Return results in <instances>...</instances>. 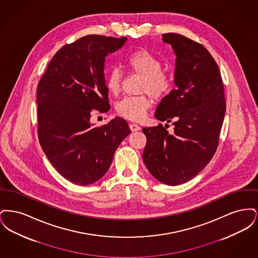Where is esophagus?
Wrapping results in <instances>:
<instances>
[{
  "instance_id": "esophagus-1",
  "label": "esophagus",
  "mask_w": 258,
  "mask_h": 258,
  "mask_svg": "<svg viewBox=\"0 0 258 258\" xmlns=\"http://www.w3.org/2000/svg\"><path fill=\"white\" fill-rule=\"evenodd\" d=\"M130 128L131 131L134 133V132H137V131H140V126L135 124V123H130Z\"/></svg>"
}]
</instances>
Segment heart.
<instances>
[{"label":"heart","mask_w":258,"mask_h":258,"mask_svg":"<svg viewBox=\"0 0 258 258\" xmlns=\"http://www.w3.org/2000/svg\"><path fill=\"white\" fill-rule=\"evenodd\" d=\"M125 66L130 73L142 76L139 92L143 95L135 98H124L116 105L119 116L133 122L143 120L152 105L150 95L156 100L165 98L173 88L172 77L163 72L159 58L146 50L138 49L132 53ZM123 76L118 69H112L105 76V86L112 95L121 92Z\"/></svg>","instance_id":"obj_1"}]
</instances>
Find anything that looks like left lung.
<instances>
[{"label": "left lung", "instance_id": "obj_1", "mask_svg": "<svg viewBox=\"0 0 258 258\" xmlns=\"http://www.w3.org/2000/svg\"><path fill=\"white\" fill-rule=\"evenodd\" d=\"M176 59L177 88L161 99L155 117L174 125L168 134L162 124L144 127L147 143L143 161L161 183L183 184L195 178L214 157L225 114L221 72L202 44L179 34H163Z\"/></svg>", "mask_w": 258, "mask_h": 258}]
</instances>
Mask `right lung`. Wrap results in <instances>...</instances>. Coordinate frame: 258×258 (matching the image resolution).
Instances as JSON below:
<instances>
[{
  "label": "right lung",
  "instance_id": "add662e5",
  "mask_svg": "<svg viewBox=\"0 0 258 258\" xmlns=\"http://www.w3.org/2000/svg\"><path fill=\"white\" fill-rule=\"evenodd\" d=\"M125 40L89 35L66 44L53 56L37 84L39 144L53 167L74 184L99 180L131 134L127 123L119 117L100 126L90 123L92 111L110 108L104 61Z\"/></svg>",
  "mask_w": 258,
  "mask_h": 258
}]
</instances>
